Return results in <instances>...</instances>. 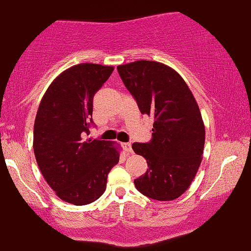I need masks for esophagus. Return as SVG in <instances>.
I'll use <instances>...</instances> for the list:
<instances>
[{
	"label": "esophagus",
	"instance_id": "1",
	"mask_svg": "<svg viewBox=\"0 0 251 251\" xmlns=\"http://www.w3.org/2000/svg\"><path fill=\"white\" fill-rule=\"evenodd\" d=\"M123 148H125V150L128 154H130V152H132V149H131V143L130 142H126V143H123L122 144Z\"/></svg>",
	"mask_w": 251,
	"mask_h": 251
}]
</instances>
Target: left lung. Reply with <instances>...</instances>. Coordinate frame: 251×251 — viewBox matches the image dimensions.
I'll return each instance as SVG.
<instances>
[{"label": "left lung", "instance_id": "8db88e82", "mask_svg": "<svg viewBox=\"0 0 251 251\" xmlns=\"http://www.w3.org/2000/svg\"><path fill=\"white\" fill-rule=\"evenodd\" d=\"M121 78L143 115L154 117L152 138L132 143L148 163L135 187L157 201H173L189 188L202 162L205 130L189 87L173 68L155 61L117 67Z\"/></svg>", "mask_w": 251, "mask_h": 251}]
</instances>
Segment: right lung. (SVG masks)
<instances>
[{
  "instance_id": "obj_1",
  "label": "right lung",
  "mask_w": 251,
  "mask_h": 251,
  "mask_svg": "<svg viewBox=\"0 0 251 251\" xmlns=\"http://www.w3.org/2000/svg\"><path fill=\"white\" fill-rule=\"evenodd\" d=\"M114 67L76 64L56 77L41 100L34 125V154L44 179L62 201L84 205L107 187L120 147L88 138L93 99Z\"/></svg>"
}]
</instances>
